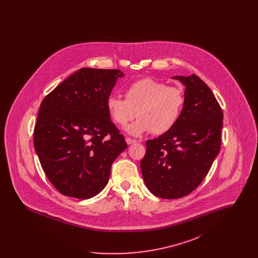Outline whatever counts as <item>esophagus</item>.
Instances as JSON below:
<instances>
[{
	"instance_id": "esophagus-1",
	"label": "esophagus",
	"mask_w": 258,
	"mask_h": 258,
	"mask_svg": "<svg viewBox=\"0 0 258 258\" xmlns=\"http://www.w3.org/2000/svg\"><path fill=\"white\" fill-rule=\"evenodd\" d=\"M125 142H126L128 145H132V144H134V143H136V140H135V139H132V138H130V137H126V138H125Z\"/></svg>"
}]
</instances>
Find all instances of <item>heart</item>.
Segmentation results:
<instances>
[{"label": "heart", "instance_id": "obj_1", "mask_svg": "<svg viewBox=\"0 0 258 258\" xmlns=\"http://www.w3.org/2000/svg\"><path fill=\"white\" fill-rule=\"evenodd\" d=\"M184 104L183 90L166 86L152 78H144L133 83L124 92V99L110 96L106 108L114 123L123 126L136 116L135 123L125 131L134 136L153 133L164 135L179 121Z\"/></svg>", "mask_w": 258, "mask_h": 258}]
</instances>
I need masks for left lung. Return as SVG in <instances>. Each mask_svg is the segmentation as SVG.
<instances>
[{
	"mask_svg": "<svg viewBox=\"0 0 258 258\" xmlns=\"http://www.w3.org/2000/svg\"><path fill=\"white\" fill-rule=\"evenodd\" d=\"M173 79L185 86L182 114L171 131L148 140L140 163L149 190L164 199L185 197L204 180L221 149L223 119L214 94L196 74Z\"/></svg>",
	"mask_w": 258,
	"mask_h": 258,
	"instance_id": "8db88e82",
	"label": "left lung"
}]
</instances>
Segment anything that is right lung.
I'll list each match as a JSON object with an SVG mask.
<instances>
[{"instance_id": "add662e5", "label": "right lung", "mask_w": 258, "mask_h": 258, "mask_svg": "<svg viewBox=\"0 0 258 258\" xmlns=\"http://www.w3.org/2000/svg\"><path fill=\"white\" fill-rule=\"evenodd\" d=\"M119 70L83 68L43 98L34 132L41 167L67 197L88 199L108 183L111 165L127 147L106 100Z\"/></svg>"}]
</instances>
